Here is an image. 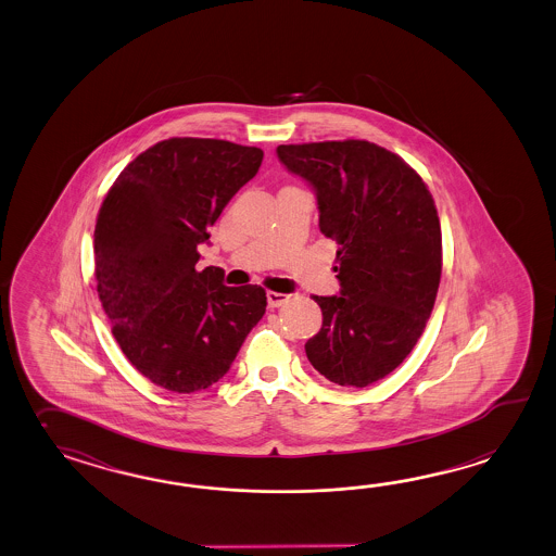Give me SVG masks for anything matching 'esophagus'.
Instances as JSON below:
<instances>
[{"instance_id": "esophagus-1", "label": "esophagus", "mask_w": 556, "mask_h": 556, "mask_svg": "<svg viewBox=\"0 0 556 556\" xmlns=\"http://www.w3.org/2000/svg\"><path fill=\"white\" fill-rule=\"evenodd\" d=\"M289 301V295H285V293H275V291H267V303H269V307H281Z\"/></svg>"}]
</instances>
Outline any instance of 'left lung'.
<instances>
[{"instance_id":"1","label":"left lung","mask_w":556,"mask_h":556,"mask_svg":"<svg viewBox=\"0 0 556 556\" xmlns=\"http://www.w3.org/2000/svg\"><path fill=\"white\" fill-rule=\"evenodd\" d=\"M277 157L313 187L319 229L339 245L341 291L313 296L323 325L307 358L331 383H377L431 317L443 269L432 195L399 155L361 139L279 146Z\"/></svg>"}]
</instances>
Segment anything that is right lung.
Instances as JSON below:
<instances>
[{"mask_svg": "<svg viewBox=\"0 0 556 556\" xmlns=\"http://www.w3.org/2000/svg\"><path fill=\"white\" fill-rule=\"evenodd\" d=\"M261 161L260 148L172 137L137 155L101 203L99 301L129 363L173 393L217 383L265 315L263 287H227L219 267H195L211 225Z\"/></svg>", "mask_w": 556, "mask_h": 556, "instance_id": "add662e5", "label": "right lung"}]
</instances>
